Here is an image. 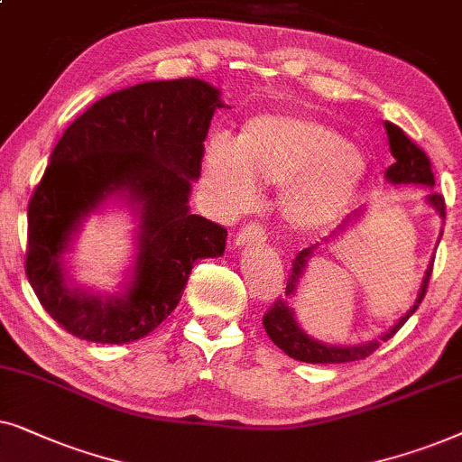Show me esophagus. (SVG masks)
I'll list each match as a JSON object with an SVG mask.
<instances>
[{
    "label": "esophagus",
    "instance_id": "esophagus-1",
    "mask_svg": "<svg viewBox=\"0 0 462 462\" xmlns=\"http://www.w3.org/2000/svg\"><path fill=\"white\" fill-rule=\"evenodd\" d=\"M266 241V230L260 224H247L241 227V232L236 235V245L243 247V245H257Z\"/></svg>",
    "mask_w": 462,
    "mask_h": 462
}]
</instances>
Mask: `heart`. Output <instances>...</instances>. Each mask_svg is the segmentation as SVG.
Wrapping results in <instances>:
<instances>
[{
  "mask_svg": "<svg viewBox=\"0 0 462 462\" xmlns=\"http://www.w3.org/2000/svg\"><path fill=\"white\" fill-rule=\"evenodd\" d=\"M364 177V153L336 128L300 116H257L238 141L219 134L205 152V186L221 208L249 211L260 200V183L282 186V219L300 232L334 224Z\"/></svg>",
  "mask_w": 462,
  "mask_h": 462,
  "instance_id": "heart-1",
  "label": "heart"
}]
</instances>
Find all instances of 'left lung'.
<instances>
[{"label": "left lung", "instance_id": "left-lung-1", "mask_svg": "<svg viewBox=\"0 0 462 462\" xmlns=\"http://www.w3.org/2000/svg\"><path fill=\"white\" fill-rule=\"evenodd\" d=\"M384 128H386V137H389L391 153H393V158H395V162L386 169V180L393 183H414V186L433 188L435 177L431 171V160H429L427 153H424L420 147H418L414 141H411L408 134L402 131V128H399L397 125H393V122H384ZM427 200L431 202V207L439 213V217L446 219L444 196L438 192H431ZM346 224H348V219L344 221L340 227H337L334 235H340V230H344ZM317 247H319V243L310 245L309 249L300 251L298 257L293 260L291 270H289L285 298L281 295V298L276 300V302L266 310V315H263V329H266L270 340H273L276 346H279L281 350H285V353L289 356H293V359L304 361V364H348V361L365 359V356H370L374 350L380 346V344L395 336L397 331L402 329V325L408 321V319L416 312L418 306H420L422 298L427 295L429 279H431V273H433V262L429 263L427 274H424V279H422L420 293H418V300L414 302V306H411V309L405 312V315L399 319V321L393 325L386 334L380 336L378 340H372L367 344H356V346H329V344L319 342V340H315V337L306 336L304 331L300 329V325L295 323V319H293V310L289 309V300H287V295H293L295 287H298L300 279H302L304 270H306V266H309V260L317 251Z\"/></svg>", "mask_w": 462, "mask_h": 462}]
</instances>
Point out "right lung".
<instances>
[{
    "label": "right lung",
    "mask_w": 462,
    "mask_h": 462,
    "mask_svg": "<svg viewBox=\"0 0 462 462\" xmlns=\"http://www.w3.org/2000/svg\"><path fill=\"white\" fill-rule=\"evenodd\" d=\"M217 107L219 90L202 79H158L98 98L65 128L27 207L24 273L69 334L98 344L139 340L180 304L194 262L224 254L226 227L188 207ZM118 191L142 211L132 287L116 299L71 290L60 266L70 232Z\"/></svg>",
    "instance_id": "obj_1"
}]
</instances>
